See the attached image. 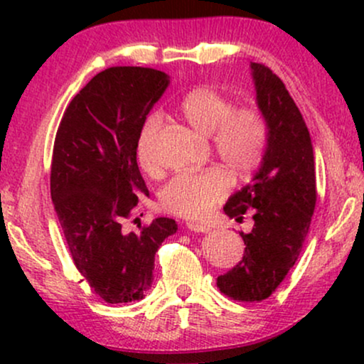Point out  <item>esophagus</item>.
Returning a JSON list of instances; mask_svg holds the SVG:
<instances>
[{
	"label": "esophagus",
	"instance_id": "1",
	"mask_svg": "<svg viewBox=\"0 0 364 364\" xmlns=\"http://www.w3.org/2000/svg\"><path fill=\"white\" fill-rule=\"evenodd\" d=\"M186 228L190 229V231H195V232H208V231H210V225L200 224V223H193V220H190V223H186Z\"/></svg>",
	"mask_w": 364,
	"mask_h": 364
}]
</instances>
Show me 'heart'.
<instances>
[{
	"mask_svg": "<svg viewBox=\"0 0 364 364\" xmlns=\"http://www.w3.org/2000/svg\"><path fill=\"white\" fill-rule=\"evenodd\" d=\"M178 112L200 135H210L212 147L223 164L237 178H243L260 164L267 140L263 116L253 107H237L228 95L212 87H196L183 95ZM161 127L157 116H149L136 139V161L147 173L156 171L152 144ZM229 183L224 171L210 168L200 173L176 174L161 190V203L171 214L200 219L228 195Z\"/></svg>",
	"mask_w": 364,
	"mask_h": 364,
	"instance_id": "obj_1",
	"label": "heart"
}]
</instances>
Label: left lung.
Wrapping results in <instances>:
<instances>
[{"instance_id": "left-lung-1", "label": "left lung", "mask_w": 364, "mask_h": 364, "mask_svg": "<svg viewBox=\"0 0 364 364\" xmlns=\"http://www.w3.org/2000/svg\"><path fill=\"white\" fill-rule=\"evenodd\" d=\"M257 104L267 127L260 168L250 185L225 202L236 220L253 215V229L235 269L217 277V287L236 301H262L284 281L301 253L316 203L313 145L301 112L281 78L252 63Z\"/></svg>"}]
</instances>
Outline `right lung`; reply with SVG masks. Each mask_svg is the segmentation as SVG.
<instances>
[{
    "mask_svg": "<svg viewBox=\"0 0 364 364\" xmlns=\"http://www.w3.org/2000/svg\"><path fill=\"white\" fill-rule=\"evenodd\" d=\"M168 85L169 75L159 70H104L72 99L54 140V210L78 272L111 304L144 298L159 246L178 231L168 217L140 232L121 229L149 196L136 164V139Z\"/></svg>",
    "mask_w": 364,
    "mask_h": 364,
    "instance_id": "add662e5",
    "label": "right lung"
}]
</instances>
